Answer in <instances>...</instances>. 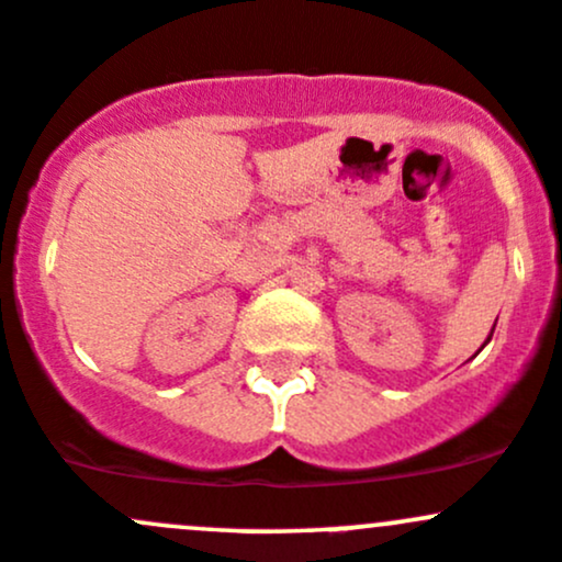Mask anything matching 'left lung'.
<instances>
[{"label": "left lung", "mask_w": 562, "mask_h": 562, "mask_svg": "<svg viewBox=\"0 0 562 562\" xmlns=\"http://www.w3.org/2000/svg\"><path fill=\"white\" fill-rule=\"evenodd\" d=\"M492 331H495V328H492ZM490 339H492V337H486V342H490ZM486 342H484V345H486Z\"/></svg>", "instance_id": "obj_1"}]
</instances>
